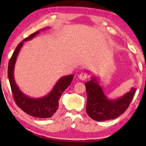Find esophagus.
Segmentation results:
<instances>
[{
  "mask_svg": "<svg viewBox=\"0 0 146 146\" xmlns=\"http://www.w3.org/2000/svg\"><path fill=\"white\" fill-rule=\"evenodd\" d=\"M87 77H88V74L86 73H80V75H79V79H80V80H85V79H86V78H87Z\"/></svg>",
  "mask_w": 146,
  "mask_h": 146,
  "instance_id": "34e87169",
  "label": "esophagus"
}]
</instances>
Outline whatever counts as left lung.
Segmentation results:
<instances>
[{
  "label": "left lung",
  "instance_id": "1",
  "mask_svg": "<svg viewBox=\"0 0 146 146\" xmlns=\"http://www.w3.org/2000/svg\"><path fill=\"white\" fill-rule=\"evenodd\" d=\"M99 79L92 76L85 84L87 103L86 113L93 120L104 121L114 119L120 116L129 108L136 88L134 87L117 99L111 100L106 96Z\"/></svg>",
  "mask_w": 146,
  "mask_h": 146
}]
</instances>
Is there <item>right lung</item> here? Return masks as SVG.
I'll return each instance as SVG.
<instances>
[{"label": "right lung", "mask_w": 146, "mask_h": 146, "mask_svg": "<svg viewBox=\"0 0 146 146\" xmlns=\"http://www.w3.org/2000/svg\"><path fill=\"white\" fill-rule=\"evenodd\" d=\"M49 27L41 29L46 30ZM40 31H37L23 40L17 45L9 61L8 77L14 99L17 106L26 113L37 118L46 119L52 117L59 108V100L64 91L68 87L73 79V75H66L58 80L54 88L47 95L41 98H31L25 94L17 85L14 80V67L19 50L25 41L33 38Z\"/></svg>", "instance_id": "obj_1"}]
</instances>
